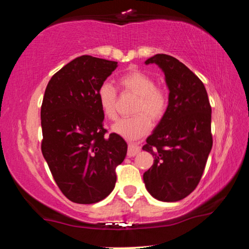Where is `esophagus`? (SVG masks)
Returning <instances> with one entry per match:
<instances>
[{"instance_id":"obj_1","label":"esophagus","mask_w":249,"mask_h":249,"mask_svg":"<svg viewBox=\"0 0 249 249\" xmlns=\"http://www.w3.org/2000/svg\"><path fill=\"white\" fill-rule=\"evenodd\" d=\"M141 151V147L137 146L134 142H129L128 144V150H127V156L128 157H134L135 155H137Z\"/></svg>"}]
</instances>
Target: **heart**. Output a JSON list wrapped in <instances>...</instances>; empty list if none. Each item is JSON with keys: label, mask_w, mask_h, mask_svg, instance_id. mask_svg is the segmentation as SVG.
I'll return each mask as SVG.
<instances>
[{"label": "heart", "mask_w": 249, "mask_h": 249, "mask_svg": "<svg viewBox=\"0 0 249 249\" xmlns=\"http://www.w3.org/2000/svg\"><path fill=\"white\" fill-rule=\"evenodd\" d=\"M123 93L137 96L133 112L136 114L117 121L113 125V132L126 140H138L148 134L151 129V120L160 121L165 116L169 96L162 88L156 86V81L149 74L141 70H132L122 74L117 80ZM98 101L103 115L108 120L117 116V91L113 84L103 82L98 90Z\"/></svg>", "instance_id": "b5f03b06"}]
</instances>
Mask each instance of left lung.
<instances>
[{
    "label": "left lung",
    "mask_w": 249,
    "mask_h": 249,
    "mask_svg": "<svg viewBox=\"0 0 249 249\" xmlns=\"http://www.w3.org/2000/svg\"><path fill=\"white\" fill-rule=\"evenodd\" d=\"M162 69L169 88V105L142 149L154 157L144 174L146 189L155 199L176 202L197 187L212 149L211 105L203 82L178 59L155 54L146 65Z\"/></svg>",
    "instance_id": "8db88e82"
}]
</instances>
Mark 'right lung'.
Returning a JSON list of instances; mask_svg holds the SVG:
<instances>
[{
	"label": "right lung",
	"instance_id": "add662e5",
	"mask_svg": "<svg viewBox=\"0 0 249 249\" xmlns=\"http://www.w3.org/2000/svg\"><path fill=\"white\" fill-rule=\"evenodd\" d=\"M116 67V61L84 54L57 71L46 88L41 153L58 188L74 203L105 199L127 153L120 135H107L98 101L100 86Z\"/></svg>",
	"mask_w": 249,
	"mask_h": 249
}]
</instances>
